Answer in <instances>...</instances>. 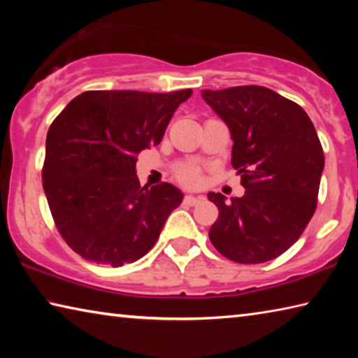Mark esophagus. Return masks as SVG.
Returning a JSON list of instances; mask_svg holds the SVG:
<instances>
[{
    "label": "esophagus",
    "instance_id": "34e87169",
    "mask_svg": "<svg viewBox=\"0 0 358 358\" xmlns=\"http://www.w3.org/2000/svg\"><path fill=\"white\" fill-rule=\"evenodd\" d=\"M202 201H203V196H194V194H187L183 202L186 205H196V203L202 202Z\"/></svg>",
    "mask_w": 358,
    "mask_h": 358
}]
</instances>
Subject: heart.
<instances>
[{
  "label": "heart",
  "mask_w": 358,
  "mask_h": 358,
  "mask_svg": "<svg viewBox=\"0 0 358 358\" xmlns=\"http://www.w3.org/2000/svg\"><path fill=\"white\" fill-rule=\"evenodd\" d=\"M178 180L181 183L186 186H194L201 181V171L194 166H187V167H181L177 172Z\"/></svg>",
  "instance_id": "b5f03b06"
}]
</instances>
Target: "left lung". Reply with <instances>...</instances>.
Instances as JSON below:
<instances>
[{
  "mask_svg": "<svg viewBox=\"0 0 358 358\" xmlns=\"http://www.w3.org/2000/svg\"><path fill=\"white\" fill-rule=\"evenodd\" d=\"M202 98L227 124L232 166L243 197L208 192L220 216L208 237L238 264L273 260L300 238L316 211L324 151L313 121L273 90L245 85L202 90Z\"/></svg>",
  "mask_w": 358,
  "mask_h": 358,
  "instance_id": "obj_1",
  "label": "left lung"
}]
</instances>
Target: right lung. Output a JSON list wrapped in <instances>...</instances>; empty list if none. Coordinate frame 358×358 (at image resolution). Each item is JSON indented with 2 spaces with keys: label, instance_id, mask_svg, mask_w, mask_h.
Returning a JSON list of instances; mask_svg holds the SVG:
<instances>
[{
  "label": "right lung",
  "instance_id": "obj_1",
  "mask_svg": "<svg viewBox=\"0 0 358 358\" xmlns=\"http://www.w3.org/2000/svg\"><path fill=\"white\" fill-rule=\"evenodd\" d=\"M191 94L85 92L52 123L42 186L59 234L85 260L136 262L183 202L171 183L141 187L136 156L161 143L173 112Z\"/></svg>",
  "mask_w": 358,
  "mask_h": 358
}]
</instances>
